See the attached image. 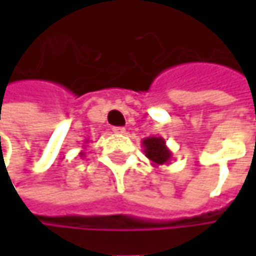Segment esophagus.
<instances>
[{
	"instance_id": "esophagus-1",
	"label": "esophagus",
	"mask_w": 256,
	"mask_h": 256,
	"mask_svg": "<svg viewBox=\"0 0 256 256\" xmlns=\"http://www.w3.org/2000/svg\"><path fill=\"white\" fill-rule=\"evenodd\" d=\"M112 132H115V134H125V128H124V126H114Z\"/></svg>"
}]
</instances>
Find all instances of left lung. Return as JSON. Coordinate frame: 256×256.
I'll list each match as a JSON object with an SVG mask.
<instances>
[{"instance_id": "obj_1", "label": "left lung", "mask_w": 256, "mask_h": 256, "mask_svg": "<svg viewBox=\"0 0 256 256\" xmlns=\"http://www.w3.org/2000/svg\"><path fill=\"white\" fill-rule=\"evenodd\" d=\"M142 148L145 156L152 165H168L171 162L172 152L166 146L162 136H148L142 140Z\"/></svg>"}]
</instances>
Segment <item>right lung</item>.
<instances>
[{
	"label": "right lung",
	"instance_id": "1",
	"mask_svg": "<svg viewBox=\"0 0 256 256\" xmlns=\"http://www.w3.org/2000/svg\"><path fill=\"white\" fill-rule=\"evenodd\" d=\"M85 142H88V141H85ZM84 150H85V145H84ZM84 155H85L84 151H81V152H80V156H84Z\"/></svg>",
	"mask_w": 256,
	"mask_h": 256
}]
</instances>
